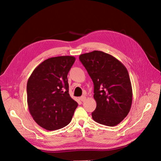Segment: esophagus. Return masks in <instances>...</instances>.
Segmentation results:
<instances>
[{
    "label": "esophagus",
    "instance_id": "34e87169",
    "mask_svg": "<svg viewBox=\"0 0 161 161\" xmlns=\"http://www.w3.org/2000/svg\"><path fill=\"white\" fill-rule=\"evenodd\" d=\"M80 101H85V100H86V97L85 96H81L80 97Z\"/></svg>",
    "mask_w": 161,
    "mask_h": 161
}]
</instances>
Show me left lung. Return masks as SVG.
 Returning a JSON list of instances; mask_svg holds the SVG:
<instances>
[{"label": "left lung", "mask_w": 161, "mask_h": 161, "mask_svg": "<svg viewBox=\"0 0 161 161\" xmlns=\"http://www.w3.org/2000/svg\"><path fill=\"white\" fill-rule=\"evenodd\" d=\"M79 60L94 84L97 107L92 113L96 122L108 126L119 124L130 112L132 89L125 66L109 53L92 51Z\"/></svg>", "instance_id": "1"}]
</instances>
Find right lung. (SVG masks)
Here are the masks:
<instances>
[{
  "label": "right lung",
  "mask_w": 161,
  "mask_h": 161,
  "mask_svg": "<svg viewBox=\"0 0 161 161\" xmlns=\"http://www.w3.org/2000/svg\"><path fill=\"white\" fill-rule=\"evenodd\" d=\"M76 58L63 56L39 64L27 84V104L36 122L47 130L65 127L78 106L69 93L67 75Z\"/></svg>",
  "instance_id": "obj_1"
}]
</instances>
